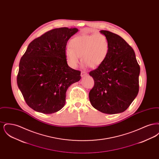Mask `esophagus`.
<instances>
[{
	"label": "esophagus",
	"mask_w": 159,
	"mask_h": 159,
	"mask_svg": "<svg viewBox=\"0 0 159 159\" xmlns=\"http://www.w3.org/2000/svg\"><path fill=\"white\" fill-rule=\"evenodd\" d=\"M87 75V73L86 72V71H82V72H81V76L83 77L84 76H86Z\"/></svg>",
	"instance_id": "1"
}]
</instances>
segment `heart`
<instances>
[{
  "instance_id": "obj_1",
  "label": "heart",
  "mask_w": 159,
  "mask_h": 159,
  "mask_svg": "<svg viewBox=\"0 0 159 159\" xmlns=\"http://www.w3.org/2000/svg\"><path fill=\"white\" fill-rule=\"evenodd\" d=\"M66 51L68 64L75 68L82 62L92 68L98 67L105 61L109 53L110 45L106 36L101 33L82 34L73 38Z\"/></svg>"
}]
</instances>
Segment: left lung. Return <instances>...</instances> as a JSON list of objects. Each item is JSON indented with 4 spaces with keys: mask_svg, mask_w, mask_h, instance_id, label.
I'll list each match as a JSON object with an SVG mask.
<instances>
[{
    "mask_svg": "<svg viewBox=\"0 0 159 159\" xmlns=\"http://www.w3.org/2000/svg\"><path fill=\"white\" fill-rule=\"evenodd\" d=\"M100 32L107 38L110 50L103 64L89 72L94 80L89 100L103 113H120L138 93L140 67L134 51L123 38L108 31Z\"/></svg>",
    "mask_w": 159,
    "mask_h": 159,
    "instance_id": "8db88e82",
    "label": "left lung"
}]
</instances>
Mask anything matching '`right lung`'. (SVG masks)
<instances>
[{"mask_svg":"<svg viewBox=\"0 0 159 159\" xmlns=\"http://www.w3.org/2000/svg\"><path fill=\"white\" fill-rule=\"evenodd\" d=\"M78 31L61 27L34 39L21 58L17 84L27 104L39 113L52 114L65 105L66 92L81 79L66 58L68 39Z\"/></svg>","mask_w":159,"mask_h":159,"instance_id":"1","label":"right lung"}]
</instances>
